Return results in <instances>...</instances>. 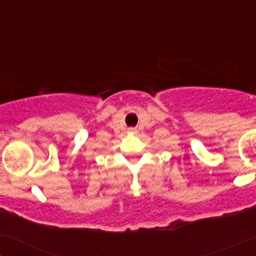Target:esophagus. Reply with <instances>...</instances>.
<instances>
[{
    "mask_svg": "<svg viewBox=\"0 0 256 256\" xmlns=\"http://www.w3.org/2000/svg\"><path fill=\"white\" fill-rule=\"evenodd\" d=\"M130 132H134H134H136V130H134V128H130Z\"/></svg>",
    "mask_w": 256,
    "mask_h": 256,
    "instance_id": "34e87169",
    "label": "esophagus"
}]
</instances>
